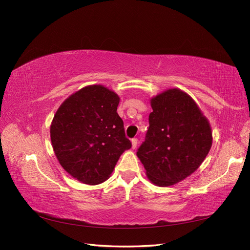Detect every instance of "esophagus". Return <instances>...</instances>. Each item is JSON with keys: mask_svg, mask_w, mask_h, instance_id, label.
<instances>
[{"mask_svg": "<svg viewBox=\"0 0 250 250\" xmlns=\"http://www.w3.org/2000/svg\"><path fill=\"white\" fill-rule=\"evenodd\" d=\"M131 145H132V149H135L138 146V140L137 139H132L131 140Z\"/></svg>", "mask_w": 250, "mask_h": 250, "instance_id": "esophagus-1", "label": "esophagus"}]
</instances>
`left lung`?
Wrapping results in <instances>:
<instances>
[{
    "mask_svg": "<svg viewBox=\"0 0 250 250\" xmlns=\"http://www.w3.org/2000/svg\"><path fill=\"white\" fill-rule=\"evenodd\" d=\"M150 104V126L137 155L151 183L170 187L200 167L213 144V132L198 104L177 87L152 97Z\"/></svg>",
    "mask_w": 250,
    "mask_h": 250,
    "instance_id": "8db88e82",
    "label": "left lung"
}]
</instances>
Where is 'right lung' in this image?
<instances>
[{
  "label": "right lung",
  "mask_w": 250,
  "mask_h": 250,
  "mask_svg": "<svg viewBox=\"0 0 250 250\" xmlns=\"http://www.w3.org/2000/svg\"><path fill=\"white\" fill-rule=\"evenodd\" d=\"M120 97L101 84L80 88L62 103L50 126L60 166L76 180L96 186L108 179L131 143L117 112Z\"/></svg>",
  "instance_id": "obj_1"
}]
</instances>
